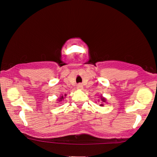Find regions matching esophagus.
Listing matches in <instances>:
<instances>
[{
  "label": "esophagus",
  "mask_w": 157,
  "mask_h": 157,
  "mask_svg": "<svg viewBox=\"0 0 157 157\" xmlns=\"http://www.w3.org/2000/svg\"><path fill=\"white\" fill-rule=\"evenodd\" d=\"M77 88H78V89H79V90H82V89H83V86L81 84H79L78 85V86H77Z\"/></svg>",
  "instance_id": "obj_1"
}]
</instances>
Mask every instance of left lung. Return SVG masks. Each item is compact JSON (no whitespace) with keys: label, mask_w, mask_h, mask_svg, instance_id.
<instances>
[{"label":"left lung","mask_w":157,"mask_h":157,"mask_svg":"<svg viewBox=\"0 0 157 157\" xmlns=\"http://www.w3.org/2000/svg\"><path fill=\"white\" fill-rule=\"evenodd\" d=\"M98 101H100V106H101V107H103L104 106V103L107 102V99L105 97H103L102 95H100V100H98Z\"/></svg>","instance_id":"left-lung-1"}]
</instances>
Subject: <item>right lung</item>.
I'll return each instance as SVG.
<instances>
[{"mask_svg": "<svg viewBox=\"0 0 157 157\" xmlns=\"http://www.w3.org/2000/svg\"><path fill=\"white\" fill-rule=\"evenodd\" d=\"M66 94H65L64 95V96H63V95H61V96L58 98L57 99V102H62V100H63V99H64V97H66Z\"/></svg>", "mask_w": 157, "mask_h": 157, "instance_id": "1", "label": "right lung"}]
</instances>
